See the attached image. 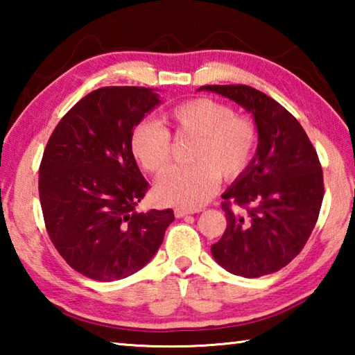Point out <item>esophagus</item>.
<instances>
[{
    "label": "esophagus",
    "instance_id": "esophagus-1",
    "mask_svg": "<svg viewBox=\"0 0 355 355\" xmlns=\"http://www.w3.org/2000/svg\"><path fill=\"white\" fill-rule=\"evenodd\" d=\"M173 213H175V216H177V218H184V216H188V214H192V213H196V209H186V208H175V209H173Z\"/></svg>",
    "mask_w": 355,
    "mask_h": 355
}]
</instances>
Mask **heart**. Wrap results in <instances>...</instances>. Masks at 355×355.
<instances>
[{"mask_svg": "<svg viewBox=\"0 0 355 355\" xmlns=\"http://www.w3.org/2000/svg\"><path fill=\"white\" fill-rule=\"evenodd\" d=\"M166 120L178 139H194L188 152L192 164L173 167L156 182V199L169 205H203L214 194L219 177L232 182L243 175L260 142L254 119L209 97L173 106ZM130 148L144 169L161 173L172 159L171 131L156 120H141L131 131Z\"/></svg>", "mask_w": 355, "mask_h": 355, "instance_id": "b5f03b06", "label": "heart"}]
</instances>
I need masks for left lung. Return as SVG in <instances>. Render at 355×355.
I'll return each mask as SVG.
<instances>
[{
  "label": "left lung",
  "instance_id": "left-lung-1",
  "mask_svg": "<svg viewBox=\"0 0 355 355\" xmlns=\"http://www.w3.org/2000/svg\"><path fill=\"white\" fill-rule=\"evenodd\" d=\"M200 91L236 101L260 131L250 166L222 194L227 228L211 254L235 275L277 272L304 249L320 216L324 180L316 150L296 117L266 94L244 84Z\"/></svg>",
  "mask_w": 355,
  "mask_h": 355
}]
</instances>
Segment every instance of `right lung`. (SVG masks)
Instances as JSON below:
<instances>
[{
  "label": "right lung",
  "mask_w": 355,
  "mask_h": 355,
  "mask_svg": "<svg viewBox=\"0 0 355 355\" xmlns=\"http://www.w3.org/2000/svg\"><path fill=\"white\" fill-rule=\"evenodd\" d=\"M159 103L152 87H100L65 114L46 142L39 197L48 236L70 268L92 280L139 271L175 219L171 208L136 211L148 183L130 136Z\"/></svg>",
  "instance_id": "1"
}]
</instances>
